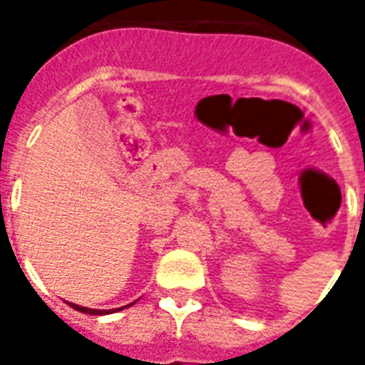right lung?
<instances>
[{"label":"right lung","mask_w":365,"mask_h":365,"mask_svg":"<svg viewBox=\"0 0 365 365\" xmlns=\"http://www.w3.org/2000/svg\"><path fill=\"white\" fill-rule=\"evenodd\" d=\"M132 305V303H130ZM130 305H126V307H130ZM70 307H73L76 311L79 312H85V314H111V312H115V311H121V309H125V307H121V309H111V311H98V309H87V307H79L76 305V303H70Z\"/></svg>","instance_id":"1"}]
</instances>
